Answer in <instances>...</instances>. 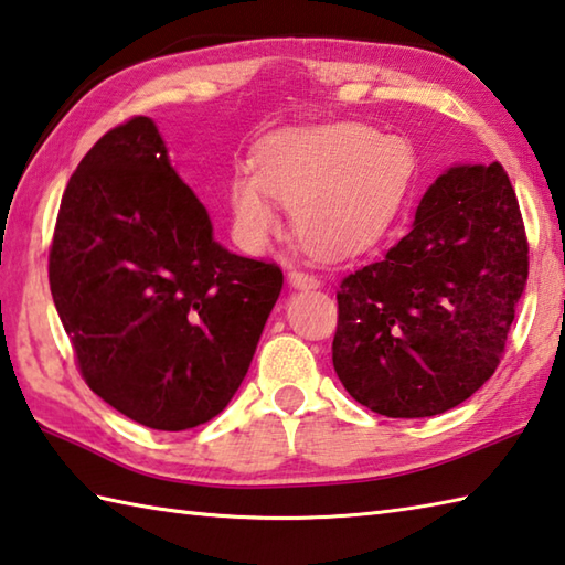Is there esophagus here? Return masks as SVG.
<instances>
[{
  "mask_svg": "<svg viewBox=\"0 0 565 565\" xmlns=\"http://www.w3.org/2000/svg\"><path fill=\"white\" fill-rule=\"evenodd\" d=\"M289 281L296 286V289H318V286H320V279L316 274L306 271V269H298V267L289 269Z\"/></svg>",
  "mask_w": 565,
  "mask_h": 565,
  "instance_id": "obj_1",
  "label": "esophagus"
}]
</instances>
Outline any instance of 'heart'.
Returning a JSON list of instances; mask_svg holds the SVG:
<instances>
[{"instance_id": "heart-1", "label": "heart", "mask_w": 565, "mask_h": 565, "mask_svg": "<svg viewBox=\"0 0 565 565\" xmlns=\"http://www.w3.org/2000/svg\"><path fill=\"white\" fill-rule=\"evenodd\" d=\"M416 171L414 149L362 125H333L271 137L254 153V171L237 169L230 207L249 247L281 230V201L318 249L352 254L377 239L406 198Z\"/></svg>"}]
</instances>
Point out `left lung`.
I'll use <instances>...</instances> for the list:
<instances>
[{"mask_svg":"<svg viewBox=\"0 0 565 565\" xmlns=\"http://www.w3.org/2000/svg\"><path fill=\"white\" fill-rule=\"evenodd\" d=\"M529 276V242L502 163L452 166L406 235L338 286L333 367L390 418L444 414L500 364Z\"/></svg>","mask_w":565,"mask_h":565,"instance_id":"left-lung-1","label":"left lung"}]
</instances>
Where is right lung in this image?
Listing matches in <instances>:
<instances>
[{"instance_id": "right-lung-1", "label": "right lung", "mask_w": 565, "mask_h": 565, "mask_svg": "<svg viewBox=\"0 0 565 565\" xmlns=\"http://www.w3.org/2000/svg\"><path fill=\"white\" fill-rule=\"evenodd\" d=\"M49 281L85 384L131 422L185 430L239 390L284 271L217 245L157 125L131 117L65 185Z\"/></svg>"}]
</instances>
